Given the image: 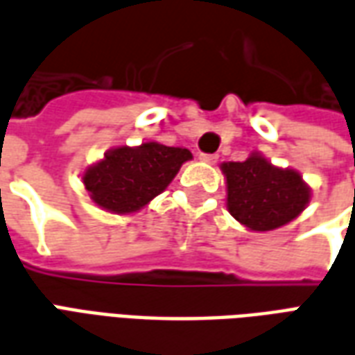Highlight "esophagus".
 I'll list each match as a JSON object with an SVG mask.
<instances>
[{"label": "esophagus", "mask_w": 355, "mask_h": 355, "mask_svg": "<svg viewBox=\"0 0 355 355\" xmlns=\"http://www.w3.org/2000/svg\"><path fill=\"white\" fill-rule=\"evenodd\" d=\"M200 162H205V163H216L218 162V155L216 154H200Z\"/></svg>", "instance_id": "esophagus-1"}]
</instances>
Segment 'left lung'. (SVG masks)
<instances>
[{
  "instance_id": "8db88e82",
  "label": "left lung",
  "mask_w": 355,
  "mask_h": 355,
  "mask_svg": "<svg viewBox=\"0 0 355 355\" xmlns=\"http://www.w3.org/2000/svg\"><path fill=\"white\" fill-rule=\"evenodd\" d=\"M226 180V207L247 230H277L295 220L310 203L312 188L295 169H283L261 152L245 162L220 165Z\"/></svg>"
}]
</instances>
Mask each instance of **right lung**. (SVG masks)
<instances>
[{
  "mask_svg": "<svg viewBox=\"0 0 355 355\" xmlns=\"http://www.w3.org/2000/svg\"><path fill=\"white\" fill-rule=\"evenodd\" d=\"M192 152L146 140L140 146H116L83 171L81 180L94 205L129 215L146 207L171 184Z\"/></svg>",
  "mask_w": 355,
  "mask_h": 355,
  "instance_id": "obj_1",
  "label": "right lung"
}]
</instances>
